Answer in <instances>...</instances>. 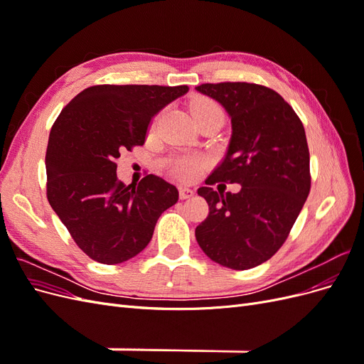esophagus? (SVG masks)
<instances>
[{
	"label": "esophagus",
	"instance_id": "1",
	"mask_svg": "<svg viewBox=\"0 0 364 364\" xmlns=\"http://www.w3.org/2000/svg\"><path fill=\"white\" fill-rule=\"evenodd\" d=\"M194 196V191L191 188H188V186H181L179 188V197L182 200L185 199H190V197Z\"/></svg>",
	"mask_w": 364,
	"mask_h": 364
}]
</instances>
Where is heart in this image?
<instances>
[{"label":"heart","instance_id":"1","mask_svg":"<svg viewBox=\"0 0 364 364\" xmlns=\"http://www.w3.org/2000/svg\"><path fill=\"white\" fill-rule=\"evenodd\" d=\"M191 117L194 119V123H199L202 119L217 117V118H223L222 109H220L214 102L206 100V98H200V100H196L191 105ZM174 173L179 176L183 181H191L197 178L200 173V162L193 158H183L179 159L174 164Z\"/></svg>","mask_w":364,"mask_h":364}]
</instances>
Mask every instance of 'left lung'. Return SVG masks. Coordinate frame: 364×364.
Instances as JSON below:
<instances>
[{"instance_id":"left-lung-1","label":"left lung","mask_w":364,"mask_h":364,"mask_svg":"<svg viewBox=\"0 0 364 364\" xmlns=\"http://www.w3.org/2000/svg\"><path fill=\"white\" fill-rule=\"evenodd\" d=\"M196 91L222 105L232 124L226 156L205 183L241 185L235 194L211 186L197 190L209 214L196 228V240L220 266L257 267L284 245L310 193L304 126L293 107L266 86L225 82Z\"/></svg>"}]
</instances>
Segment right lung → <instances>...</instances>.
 <instances>
[{
  "mask_svg": "<svg viewBox=\"0 0 364 364\" xmlns=\"http://www.w3.org/2000/svg\"><path fill=\"white\" fill-rule=\"evenodd\" d=\"M188 86L97 85L62 109L46 155L47 197L75 245L102 264L136 257L159 215L179 199L174 185L149 174L138 185L117 178L119 151L142 146L151 118Z\"/></svg>",
  "mask_w": 364,
  "mask_h": 364,
  "instance_id": "right-lung-1",
  "label": "right lung"
}]
</instances>
